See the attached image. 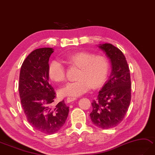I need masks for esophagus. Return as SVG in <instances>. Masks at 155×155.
Instances as JSON below:
<instances>
[{
    "label": "esophagus",
    "mask_w": 155,
    "mask_h": 155,
    "mask_svg": "<svg viewBox=\"0 0 155 155\" xmlns=\"http://www.w3.org/2000/svg\"><path fill=\"white\" fill-rule=\"evenodd\" d=\"M77 98H74V97H68V98L66 99V101L67 103H70L71 102L74 101V100H76Z\"/></svg>",
    "instance_id": "34e87169"
}]
</instances>
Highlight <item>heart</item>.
Wrapping results in <instances>:
<instances>
[{
	"instance_id": "b5f03b06",
	"label": "heart",
	"mask_w": 155,
	"mask_h": 155,
	"mask_svg": "<svg viewBox=\"0 0 155 155\" xmlns=\"http://www.w3.org/2000/svg\"><path fill=\"white\" fill-rule=\"evenodd\" d=\"M65 61L80 69L78 81L67 84L59 91L63 96H78L88 92L92 87L97 88L106 81L110 69L108 59L103 55H95L81 51L65 57ZM49 77L57 82L66 79L65 69L61 61L53 60L49 64Z\"/></svg>"
}]
</instances>
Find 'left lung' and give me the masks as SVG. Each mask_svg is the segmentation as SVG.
<instances>
[{
    "label": "left lung",
    "mask_w": 155,
    "mask_h": 155,
    "mask_svg": "<svg viewBox=\"0 0 155 155\" xmlns=\"http://www.w3.org/2000/svg\"><path fill=\"white\" fill-rule=\"evenodd\" d=\"M98 47L110 59L111 73L97 99L92 101L90 117L96 126L106 129L120 124L128 110L131 97L130 71L120 49L111 44Z\"/></svg>",
    "instance_id": "left-lung-1"
}]
</instances>
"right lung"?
<instances>
[{"label":"right lung","instance_id":"1","mask_svg":"<svg viewBox=\"0 0 155 155\" xmlns=\"http://www.w3.org/2000/svg\"><path fill=\"white\" fill-rule=\"evenodd\" d=\"M53 52L50 48L32 51L21 67L18 85L21 107L29 124L48 135L63 126L69 111L64 100L52 106L56 93L49 83L48 67Z\"/></svg>","mask_w":155,"mask_h":155}]
</instances>
